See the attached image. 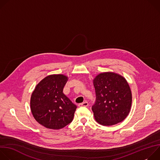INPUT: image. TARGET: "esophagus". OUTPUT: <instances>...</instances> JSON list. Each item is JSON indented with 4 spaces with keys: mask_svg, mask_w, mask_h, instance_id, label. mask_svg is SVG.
<instances>
[{
    "mask_svg": "<svg viewBox=\"0 0 160 160\" xmlns=\"http://www.w3.org/2000/svg\"><path fill=\"white\" fill-rule=\"evenodd\" d=\"M88 105V103L87 102V101H85L83 102H82L80 104H78V106L79 107H82V106H84V107H87Z\"/></svg>",
    "mask_w": 160,
    "mask_h": 160,
    "instance_id": "1",
    "label": "esophagus"
}]
</instances>
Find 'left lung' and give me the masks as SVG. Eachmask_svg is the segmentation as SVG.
Segmentation results:
<instances>
[{"label": "left lung", "mask_w": 160, "mask_h": 160, "mask_svg": "<svg viewBox=\"0 0 160 160\" xmlns=\"http://www.w3.org/2000/svg\"><path fill=\"white\" fill-rule=\"evenodd\" d=\"M96 102L92 106L96 121L104 126L124 120L132 105V92L122 76L112 72L99 74L93 80Z\"/></svg>", "instance_id": "8db88e82"}]
</instances>
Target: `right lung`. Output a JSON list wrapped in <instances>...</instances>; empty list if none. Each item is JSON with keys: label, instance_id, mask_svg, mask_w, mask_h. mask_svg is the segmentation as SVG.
<instances>
[{"label": "right lung", "instance_id": "1", "mask_svg": "<svg viewBox=\"0 0 160 160\" xmlns=\"http://www.w3.org/2000/svg\"><path fill=\"white\" fill-rule=\"evenodd\" d=\"M68 81L64 75H51L36 86L32 94L30 108L36 121L42 126L58 130L70 123L77 106L62 92Z\"/></svg>", "mask_w": 160, "mask_h": 160}]
</instances>
